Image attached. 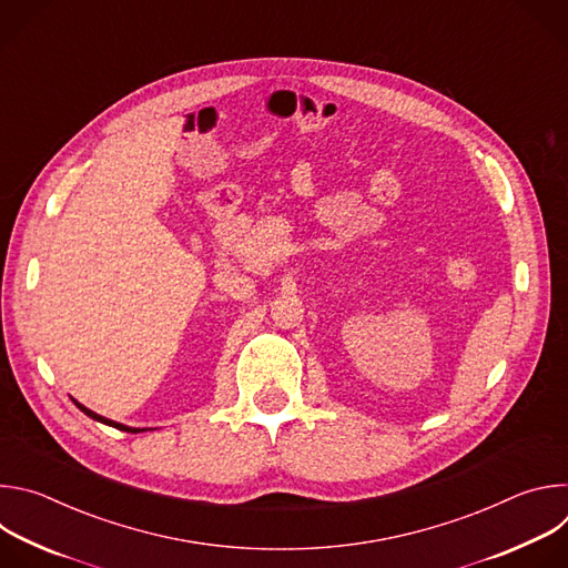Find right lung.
Instances as JSON below:
<instances>
[{
	"label": "right lung",
	"mask_w": 568,
	"mask_h": 568,
	"mask_svg": "<svg viewBox=\"0 0 568 568\" xmlns=\"http://www.w3.org/2000/svg\"><path fill=\"white\" fill-rule=\"evenodd\" d=\"M75 402V399H73ZM75 407L83 412V414H88L90 418H94V420H99V423H105V425H110V427H116V429H121V432H132V434H139V432H145V429H132V427H125V425H119V423H114V420H108V418H103V416H99V414H94V412H90L88 407H83V404H78L75 402Z\"/></svg>",
	"instance_id": "right-lung-1"
}]
</instances>
